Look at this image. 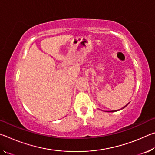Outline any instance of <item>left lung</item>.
Instances as JSON below:
<instances>
[{"instance_id":"obj_1","label":"left lung","mask_w":155,"mask_h":155,"mask_svg":"<svg viewBox=\"0 0 155 155\" xmlns=\"http://www.w3.org/2000/svg\"><path fill=\"white\" fill-rule=\"evenodd\" d=\"M127 105H126V106H124V107H123V108H122V109H124V107H127ZM115 111H117V110H115ZM111 112H113V111H111Z\"/></svg>"}]
</instances>
